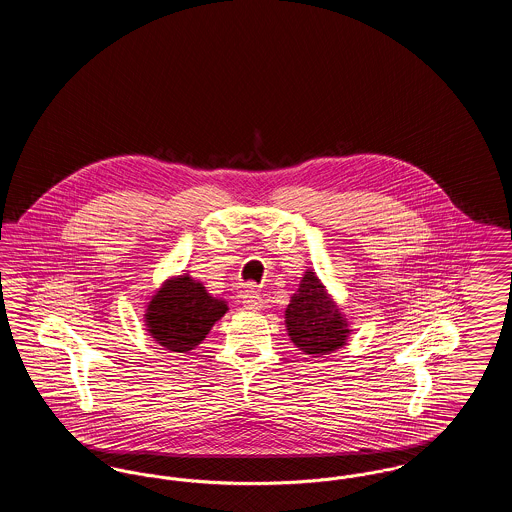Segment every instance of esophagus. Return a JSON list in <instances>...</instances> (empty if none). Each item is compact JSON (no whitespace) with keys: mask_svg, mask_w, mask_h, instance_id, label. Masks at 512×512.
<instances>
[{"mask_svg":"<svg viewBox=\"0 0 512 512\" xmlns=\"http://www.w3.org/2000/svg\"><path fill=\"white\" fill-rule=\"evenodd\" d=\"M242 303H244L247 311H261L263 309V297L261 293L255 292L253 288H247L242 295Z\"/></svg>","mask_w":512,"mask_h":512,"instance_id":"obj_1","label":"esophagus"}]
</instances>
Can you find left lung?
<instances>
[{
    "instance_id": "obj_1",
    "label": "left lung",
    "mask_w": 512,
    "mask_h": 512,
    "mask_svg": "<svg viewBox=\"0 0 512 512\" xmlns=\"http://www.w3.org/2000/svg\"><path fill=\"white\" fill-rule=\"evenodd\" d=\"M286 330L293 345L313 357L338 351L351 334L347 318L313 270L303 274L292 295L286 309Z\"/></svg>"
}]
</instances>
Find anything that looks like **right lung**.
Wrapping results in <instances>:
<instances>
[{
  "instance_id": "right-lung-1",
  "label": "right lung",
  "mask_w": 512,
  "mask_h": 512,
  "mask_svg": "<svg viewBox=\"0 0 512 512\" xmlns=\"http://www.w3.org/2000/svg\"><path fill=\"white\" fill-rule=\"evenodd\" d=\"M228 305L205 290L190 274L163 282L147 303L149 336L174 353H188L207 338L213 324L224 317Z\"/></svg>"
}]
</instances>
